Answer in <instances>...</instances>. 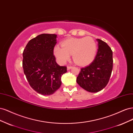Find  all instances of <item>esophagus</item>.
I'll return each instance as SVG.
<instances>
[{"label": "esophagus", "instance_id": "1", "mask_svg": "<svg viewBox=\"0 0 133 133\" xmlns=\"http://www.w3.org/2000/svg\"><path fill=\"white\" fill-rule=\"evenodd\" d=\"M72 68H73V66H68L67 67V70H69L71 69Z\"/></svg>", "mask_w": 133, "mask_h": 133}]
</instances>
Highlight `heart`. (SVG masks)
<instances>
[{"instance_id":"obj_1","label":"heart","mask_w":133,"mask_h":133,"mask_svg":"<svg viewBox=\"0 0 133 133\" xmlns=\"http://www.w3.org/2000/svg\"><path fill=\"white\" fill-rule=\"evenodd\" d=\"M62 47H54V54L58 62L64 64L73 54L74 62L80 65H89L93 61L96 53V44L91 37L68 39L62 43Z\"/></svg>"}]
</instances>
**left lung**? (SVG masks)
<instances>
[{
    "label": "left lung",
    "instance_id": "8db88e82",
    "mask_svg": "<svg viewBox=\"0 0 133 133\" xmlns=\"http://www.w3.org/2000/svg\"><path fill=\"white\" fill-rule=\"evenodd\" d=\"M98 49L92 62L80 69L76 78L79 85L85 90L96 92L106 87L112 69V51L108 44L97 39Z\"/></svg>",
    "mask_w": 133,
    "mask_h": 133
}]
</instances>
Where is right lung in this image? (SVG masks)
Wrapping results in <instances>:
<instances>
[{
	"label": "right lung",
	"mask_w": 133,
	"mask_h": 133,
	"mask_svg": "<svg viewBox=\"0 0 133 133\" xmlns=\"http://www.w3.org/2000/svg\"><path fill=\"white\" fill-rule=\"evenodd\" d=\"M56 34H42L31 39L23 53L24 73L30 85L39 94L50 95L62 85L61 78L67 71L55 62L54 48Z\"/></svg>",
	"instance_id": "add662e5"
}]
</instances>
